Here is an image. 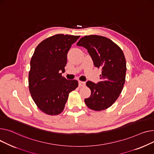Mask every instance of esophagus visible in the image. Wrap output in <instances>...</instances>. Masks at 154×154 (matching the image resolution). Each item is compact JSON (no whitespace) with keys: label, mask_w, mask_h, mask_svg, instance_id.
<instances>
[{"label":"esophagus","mask_w":154,"mask_h":154,"mask_svg":"<svg viewBox=\"0 0 154 154\" xmlns=\"http://www.w3.org/2000/svg\"><path fill=\"white\" fill-rule=\"evenodd\" d=\"M79 86H80V87H83V86H85V85H86V83H85V82H84V81H79Z\"/></svg>","instance_id":"esophagus-1"}]
</instances>
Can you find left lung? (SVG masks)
I'll use <instances>...</instances> for the list:
<instances>
[{"label":"left lung","instance_id":"obj_1","mask_svg":"<svg viewBox=\"0 0 154 154\" xmlns=\"http://www.w3.org/2000/svg\"><path fill=\"white\" fill-rule=\"evenodd\" d=\"M76 45L86 48L94 66L102 69L101 81L97 84L90 81L86 83L91 94L85 102L94 111L107 109L118 98L125 83L126 61L124 53L111 40L99 35L85 36Z\"/></svg>","mask_w":154,"mask_h":154}]
</instances>
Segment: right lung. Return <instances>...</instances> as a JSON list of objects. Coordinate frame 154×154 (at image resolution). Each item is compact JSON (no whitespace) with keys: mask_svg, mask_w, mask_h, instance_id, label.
<instances>
[{"mask_svg":"<svg viewBox=\"0 0 154 154\" xmlns=\"http://www.w3.org/2000/svg\"><path fill=\"white\" fill-rule=\"evenodd\" d=\"M80 36L57 34L36 47L30 61L29 88L33 101L44 113L55 116L64 109L70 92L78 86L77 80H68L65 72L67 53Z\"/></svg>","mask_w":154,"mask_h":154,"instance_id":"right-lung-1","label":"right lung"}]
</instances>
